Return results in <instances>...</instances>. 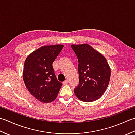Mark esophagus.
<instances>
[{"mask_svg":"<svg viewBox=\"0 0 135 135\" xmlns=\"http://www.w3.org/2000/svg\"><path fill=\"white\" fill-rule=\"evenodd\" d=\"M68 84V81L67 80H65V81H64V82H62V84L63 85H66V84Z\"/></svg>","mask_w":135,"mask_h":135,"instance_id":"esophagus-1","label":"esophagus"}]
</instances>
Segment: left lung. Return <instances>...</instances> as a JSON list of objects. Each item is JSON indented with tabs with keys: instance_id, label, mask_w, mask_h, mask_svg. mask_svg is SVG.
<instances>
[{
	"instance_id": "left-lung-1",
	"label": "left lung",
	"mask_w": 135,
	"mask_h": 135,
	"mask_svg": "<svg viewBox=\"0 0 135 135\" xmlns=\"http://www.w3.org/2000/svg\"><path fill=\"white\" fill-rule=\"evenodd\" d=\"M78 60L79 82L74 89L78 98L84 102L99 99L107 89L111 70L107 60L88 44L72 45Z\"/></svg>"
}]
</instances>
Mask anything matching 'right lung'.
<instances>
[{"mask_svg": "<svg viewBox=\"0 0 135 135\" xmlns=\"http://www.w3.org/2000/svg\"><path fill=\"white\" fill-rule=\"evenodd\" d=\"M64 46H44L28 55L24 62L23 80L32 95L42 103L55 99L62 84L57 79L53 68Z\"/></svg>", "mask_w": 135, "mask_h": 135, "instance_id": "obj_1", "label": "right lung"}]
</instances>
